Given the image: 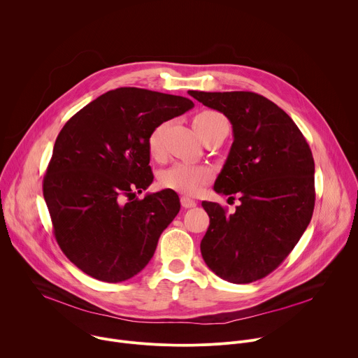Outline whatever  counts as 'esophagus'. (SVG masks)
Instances as JSON below:
<instances>
[{
	"instance_id": "obj_1",
	"label": "esophagus",
	"mask_w": 358,
	"mask_h": 358,
	"mask_svg": "<svg viewBox=\"0 0 358 358\" xmlns=\"http://www.w3.org/2000/svg\"><path fill=\"white\" fill-rule=\"evenodd\" d=\"M181 206L184 208H194L196 206V202H195V199L184 195V196H181Z\"/></svg>"
}]
</instances>
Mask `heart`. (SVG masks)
Returning <instances> with one entry per match:
<instances>
[{
    "mask_svg": "<svg viewBox=\"0 0 358 358\" xmlns=\"http://www.w3.org/2000/svg\"><path fill=\"white\" fill-rule=\"evenodd\" d=\"M222 119H225L222 115L213 110H206L195 116L194 127L199 136L203 130ZM166 126H167L166 123H160L148 134L147 148L152 157H159L162 155L163 136L166 131ZM211 178H213V170L210 167L195 166L189 163H176L169 169L163 170L159 177L160 184L164 188L177 191L180 194H187V195H194L199 192L211 181Z\"/></svg>",
    "mask_w": 358,
    "mask_h": 358,
    "instance_id": "b5f03b06",
    "label": "heart"
}]
</instances>
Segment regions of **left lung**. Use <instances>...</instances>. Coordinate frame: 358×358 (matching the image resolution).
Here are the masks:
<instances>
[{"mask_svg":"<svg viewBox=\"0 0 358 358\" xmlns=\"http://www.w3.org/2000/svg\"><path fill=\"white\" fill-rule=\"evenodd\" d=\"M188 93L232 124L234 143L214 189L229 198L238 194L241 201L234 214L202 201L210 227L201 255L231 283L262 279L286 259L312 220V150L289 115L258 93Z\"/></svg>","mask_w":358,"mask_h":358,"instance_id":"obj_1","label":"left lung"}]
</instances>
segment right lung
<instances>
[{
    "label": "right lung",
    "instance_id": "add662e5",
    "mask_svg": "<svg viewBox=\"0 0 358 358\" xmlns=\"http://www.w3.org/2000/svg\"><path fill=\"white\" fill-rule=\"evenodd\" d=\"M192 100L138 87L99 96L62 127L43 177V198L66 258L108 283L150 262L180 211L173 189L137 192L152 182L147 138L157 124L192 109Z\"/></svg>",
    "mask_w": 358,
    "mask_h": 358
}]
</instances>
